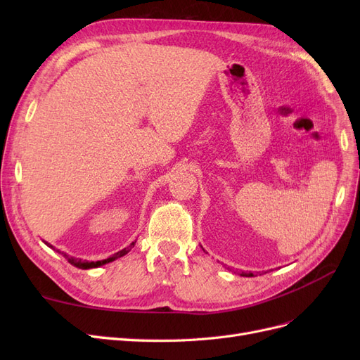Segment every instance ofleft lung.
<instances>
[{
    "label": "left lung",
    "instance_id": "1",
    "mask_svg": "<svg viewBox=\"0 0 360 360\" xmlns=\"http://www.w3.org/2000/svg\"><path fill=\"white\" fill-rule=\"evenodd\" d=\"M242 276H254V274H250V271H249V274H246V271H242Z\"/></svg>",
    "mask_w": 360,
    "mask_h": 360
}]
</instances>
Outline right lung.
I'll list each match as a JSON object with an SVG mask.
<instances>
[{"mask_svg":"<svg viewBox=\"0 0 360 360\" xmlns=\"http://www.w3.org/2000/svg\"><path fill=\"white\" fill-rule=\"evenodd\" d=\"M45 243H46L49 248L56 249V248H53L52 245H49L48 242H45ZM135 243H136V240L130 243L127 248H124V249H122V250H118V252H117V254H114L112 257L106 258V259H101V261H84V259H81V258L69 257L68 254H64V252H61V254H63V257L66 258V259L69 261V263H70L72 266H75V267H79V269H94V267H101V266H103V264H106V263H111V261H114V259H117V258H120V257L126 255V254L129 252V250L135 246ZM58 252H60V250H58Z\"/></svg>","mask_w":360,"mask_h":360,"instance_id":"1","label":"right lung"}]
</instances>
